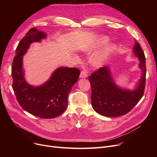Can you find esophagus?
<instances>
[{
  "instance_id": "1",
  "label": "esophagus",
  "mask_w": 157,
  "mask_h": 157,
  "mask_svg": "<svg viewBox=\"0 0 157 157\" xmlns=\"http://www.w3.org/2000/svg\"><path fill=\"white\" fill-rule=\"evenodd\" d=\"M87 76H88V74H87V73H86V71H83L81 72L80 76H79V77H80L81 78H86Z\"/></svg>"
}]
</instances>
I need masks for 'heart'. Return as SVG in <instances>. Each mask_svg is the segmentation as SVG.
I'll use <instances>...</instances> for the list:
<instances>
[{
    "instance_id": "1",
    "label": "heart",
    "mask_w": 157,
    "mask_h": 157,
    "mask_svg": "<svg viewBox=\"0 0 157 157\" xmlns=\"http://www.w3.org/2000/svg\"><path fill=\"white\" fill-rule=\"evenodd\" d=\"M104 41H105V40H104ZM113 49H114L113 46H109L108 48H107L103 52L95 55L92 60V63L93 65L95 66V67H100V66H101L103 64L107 56H108V55L113 50Z\"/></svg>"
}]
</instances>
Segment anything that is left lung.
I'll use <instances>...</instances> for the list:
<instances>
[{"mask_svg":"<svg viewBox=\"0 0 157 157\" xmlns=\"http://www.w3.org/2000/svg\"><path fill=\"white\" fill-rule=\"evenodd\" d=\"M134 53L140 60L142 78L133 91L123 90L114 84L108 67H101L88 77L92 87V104L99 114L117 117L126 114L132 109L143 96L146 82V58L141 46L136 42Z\"/></svg>","mask_w":157,"mask_h":157,"instance_id":"8db88e82","label":"left lung"}]
</instances>
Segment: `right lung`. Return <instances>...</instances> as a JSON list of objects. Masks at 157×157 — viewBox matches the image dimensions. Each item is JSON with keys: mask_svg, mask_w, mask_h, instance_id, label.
Returning a JSON list of instances; mask_svg holds the SVG:
<instances>
[{"mask_svg": "<svg viewBox=\"0 0 157 157\" xmlns=\"http://www.w3.org/2000/svg\"><path fill=\"white\" fill-rule=\"evenodd\" d=\"M46 37L45 32L32 28L20 41L12 64V87L16 99L25 111L40 118H53L67 109L68 95L78 80L80 71L74 67H60L43 85H29L24 79L23 55L32 43L40 42Z\"/></svg>", "mask_w": 157, "mask_h": 157, "instance_id": "right-lung-1", "label": "right lung"}]
</instances>
